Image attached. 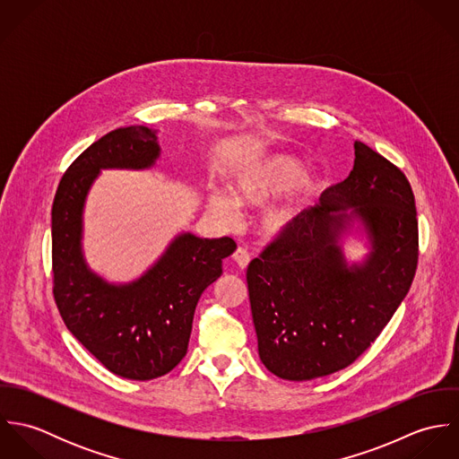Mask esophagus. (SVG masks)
I'll return each mask as SVG.
<instances>
[{
  "label": "esophagus",
  "mask_w": 459,
  "mask_h": 459,
  "mask_svg": "<svg viewBox=\"0 0 459 459\" xmlns=\"http://www.w3.org/2000/svg\"><path fill=\"white\" fill-rule=\"evenodd\" d=\"M233 262L237 263L238 268L244 270V268L249 264V255H247V251L242 249V247H238V249L235 251V255H233Z\"/></svg>",
  "instance_id": "obj_1"
}]
</instances>
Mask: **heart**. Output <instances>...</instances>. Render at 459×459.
Wrapping results in <instances>:
<instances>
[{
    "mask_svg": "<svg viewBox=\"0 0 459 459\" xmlns=\"http://www.w3.org/2000/svg\"><path fill=\"white\" fill-rule=\"evenodd\" d=\"M322 187V178L316 173L300 171L297 159L272 153L237 169L230 177L228 195L212 191L206 196V208L224 230L233 231L240 222L238 208H260L282 193L264 208L260 219L263 238L279 242L295 230Z\"/></svg>",
    "mask_w": 459,
    "mask_h": 459,
    "instance_id": "heart-1",
    "label": "heart"
}]
</instances>
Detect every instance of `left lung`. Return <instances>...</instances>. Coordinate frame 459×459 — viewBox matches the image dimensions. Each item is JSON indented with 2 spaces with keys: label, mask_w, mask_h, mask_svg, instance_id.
Masks as SVG:
<instances>
[{
  "label": "left lung",
  "mask_w": 459,
  "mask_h": 459,
  "mask_svg": "<svg viewBox=\"0 0 459 459\" xmlns=\"http://www.w3.org/2000/svg\"><path fill=\"white\" fill-rule=\"evenodd\" d=\"M348 178L307 208L295 230L247 268L264 368L306 382L350 366L391 322L417 268V212L406 177L355 141ZM353 236L368 253L350 263Z\"/></svg>",
  "instance_id": "1"
}]
</instances>
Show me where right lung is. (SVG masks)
<instances>
[{
	"instance_id": "1",
	"label": "right lung",
	"mask_w": 459,
	"mask_h": 459,
	"mask_svg": "<svg viewBox=\"0 0 459 459\" xmlns=\"http://www.w3.org/2000/svg\"><path fill=\"white\" fill-rule=\"evenodd\" d=\"M159 157L153 129L106 134L66 169L51 212L53 291L66 328L111 373L139 382L169 373L186 357L197 300L237 249L228 237L182 231L129 282H109L90 268L82 217L91 186L102 169H152Z\"/></svg>"
}]
</instances>
